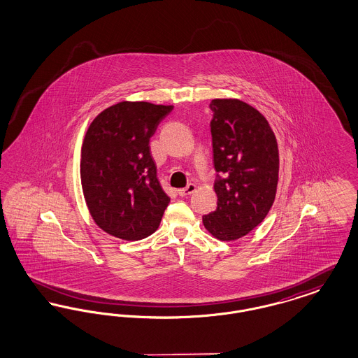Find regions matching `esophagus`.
I'll use <instances>...</instances> for the list:
<instances>
[{
    "instance_id": "1",
    "label": "esophagus",
    "mask_w": 358,
    "mask_h": 358,
    "mask_svg": "<svg viewBox=\"0 0 358 358\" xmlns=\"http://www.w3.org/2000/svg\"><path fill=\"white\" fill-rule=\"evenodd\" d=\"M194 190H196V185H194V184H189L187 187L178 189V190H177V193H178L181 197H185V196L192 194Z\"/></svg>"
}]
</instances>
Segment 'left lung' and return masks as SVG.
Returning a JSON list of instances; mask_svg holds the SVG:
<instances>
[{
	"instance_id": "obj_1",
	"label": "left lung",
	"mask_w": 358,
	"mask_h": 358,
	"mask_svg": "<svg viewBox=\"0 0 358 358\" xmlns=\"http://www.w3.org/2000/svg\"><path fill=\"white\" fill-rule=\"evenodd\" d=\"M210 133L217 208L203 216L222 241L248 235L271 209L279 177L278 142L267 120L240 99H213Z\"/></svg>"
}]
</instances>
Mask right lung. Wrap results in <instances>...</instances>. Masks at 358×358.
Here are the masks:
<instances>
[{
    "label": "right lung",
    "mask_w": 358,
    "mask_h": 358,
    "mask_svg": "<svg viewBox=\"0 0 358 358\" xmlns=\"http://www.w3.org/2000/svg\"><path fill=\"white\" fill-rule=\"evenodd\" d=\"M173 106L113 104L91 122L82 145L85 204L106 234L136 241L159 227L169 196L158 178L149 141Z\"/></svg>",
    "instance_id": "right-lung-1"
}]
</instances>
